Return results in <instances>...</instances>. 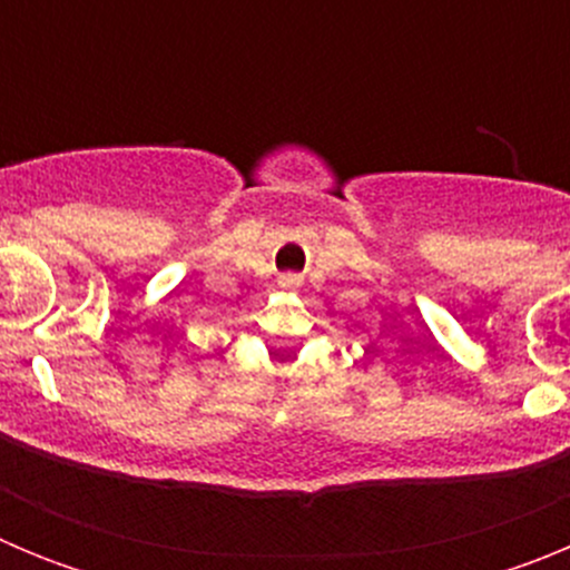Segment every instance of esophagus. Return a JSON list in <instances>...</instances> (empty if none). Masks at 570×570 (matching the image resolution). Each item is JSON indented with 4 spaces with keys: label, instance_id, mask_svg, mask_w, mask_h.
Segmentation results:
<instances>
[{
    "label": "esophagus",
    "instance_id": "esophagus-1",
    "mask_svg": "<svg viewBox=\"0 0 570 570\" xmlns=\"http://www.w3.org/2000/svg\"><path fill=\"white\" fill-rule=\"evenodd\" d=\"M302 285V276H296V274H285V276H279V288L282 291H296Z\"/></svg>",
    "mask_w": 570,
    "mask_h": 570
}]
</instances>
